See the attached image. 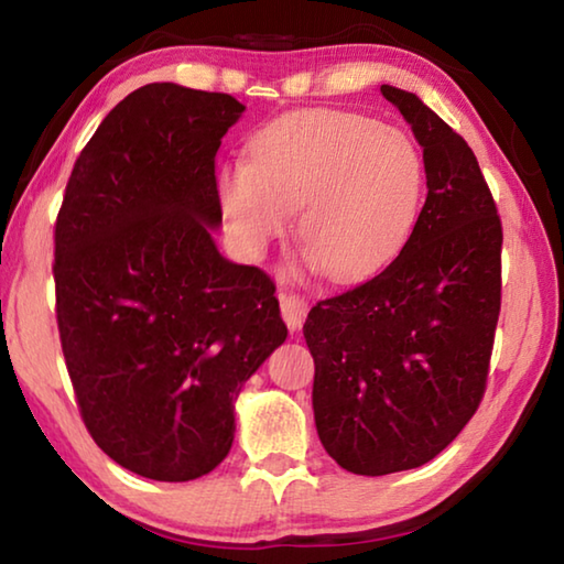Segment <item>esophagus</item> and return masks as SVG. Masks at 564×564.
<instances>
[{"label":"esophagus","mask_w":564,"mask_h":564,"mask_svg":"<svg viewBox=\"0 0 564 564\" xmlns=\"http://www.w3.org/2000/svg\"><path fill=\"white\" fill-rule=\"evenodd\" d=\"M281 313L285 326L291 330H299L303 326L305 316H308V301L299 293H281Z\"/></svg>","instance_id":"obj_1"}]
</instances>
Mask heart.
<instances>
[{"label":"heart","instance_id":"obj_1","mask_svg":"<svg viewBox=\"0 0 564 564\" xmlns=\"http://www.w3.org/2000/svg\"><path fill=\"white\" fill-rule=\"evenodd\" d=\"M425 169L403 131L350 111L308 109L256 133L251 159L218 176L224 216L259 253L299 214V241L333 281L376 273L403 248L423 198Z\"/></svg>","mask_w":564,"mask_h":564}]
</instances>
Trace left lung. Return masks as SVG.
I'll return each mask as SVG.
<instances>
[{"instance_id": "8db88e82", "label": "left lung", "mask_w": 564, "mask_h": 564, "mask_svg": "<svg viewBox=\"0 0 564 564\" xmlns=\"http://www.w3.org/2000/svg\"><path fill=\"white\" fill-rule=\"evenodd\" d=\"M380 91L423 147L425 206L386 271L303 326L318 437L356 475L413 470L455 441L485 395L502 299V224L473 149L415 94Z\"/></svg>"}]
</instances>
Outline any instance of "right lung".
<instances>
[{
  "instance_id": "right-lung-1",
  "label": "right lung",
  "mask_w": 564,
  "mask_h": 564,
  "mask_svg": "<svg viewBox=\"0 0 564 564\" xmlns=\"http://www.w3.org/2000/svg\"><path fill=\"white\" fill-rule=\"evenodd\" d=\"M231 94L147 84L82 149L54 224L56 326L84 425L149 480H196L234 443V400L281 346L275 283L226 261L216 151Z\"/></svg>"
}]
</instances>
